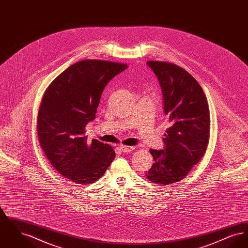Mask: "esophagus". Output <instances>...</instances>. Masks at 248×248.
<instances>
[{
	"label": "esophagus",
	"instance_id": "esophagus-1",
	"mask_svg": "<svg viewBox=\"0 0 248 248\" xmlns=\"http://www.w3.org/2000/svg\"><path fill=\"white\" fill-rule=\"evenodd\" d=\"M120 149L123 153H131L135 150V147L133 146H126V145H120Z\"/></svg>",
	"mask_w": 248,
	"mask_h": 248
}]
</instances>
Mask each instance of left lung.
<instances>
[{"label": "left lung", "instance_id": "1", "mask_svg": "<svg viewBox=\"0 0 248 248\" xmlns=\"http://www.w3.org/2000/svg\"><path fill=\"white\" fill-rule=\"evenodd\" d=\"M158 78L165 114L170 124L163 150H150L154 165L145 177L156 184L175 183L188 175L205 154L210 114L200 84L184 69L164 61H147Z\"/></svg>", "mask_w": 248, "mask_h": 248}]
</instances>
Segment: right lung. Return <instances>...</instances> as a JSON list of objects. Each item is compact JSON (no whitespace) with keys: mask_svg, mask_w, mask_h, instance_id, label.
Masks as SVG:
<instances>
[{"mask_svg":"<svg viewBox=\"0 0 248 248\" xmlns=\"http://www.w3.org/2000/svg\"><path fill=\"white\" fill-rule=\"evenodd\" d=\"M128 68L104 60L77 62L48 86L38 113L40 146L63 177L78 184L99 179L115 158L111 146L87 141L85 126L95 118L108 83Z\"/></svg>","mask_w":248,"mask_h":248,"instance_id":"obj_1","label":"right lung"}]
</instances>
